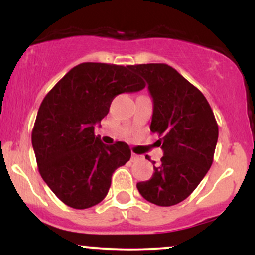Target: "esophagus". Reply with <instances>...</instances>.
Wrapping results in <instances>:
<instances>
[{
	"mask_svg": "<svg viewBox=\"0 0 255 255\" xmlns=\"http://www.w3.org/2000/svg\"><path fill=\"white\" fill-rule=\"evenodd\" d=\"M131 162H139V160L142 159V156H140V154H136V153H131Z\"/></svg>",
	"mask_w": 255,
	"mask_h": 255,
	"instance_id": "1",
	"label": "esophagus"
}]
</instances>
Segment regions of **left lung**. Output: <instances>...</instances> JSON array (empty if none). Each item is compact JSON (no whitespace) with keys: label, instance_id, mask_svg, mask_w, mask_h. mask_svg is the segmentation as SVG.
<instances>
[{"label":"left lung","instance_id":"obj_1","mask_svg":"<svg viewBox=\"0 0 255 255\" xmlns=\"http://www.w3.org/2000/svg\"><path fill=\"white\" fill-rule=\"evenodd\" d=\"M141 75L153 99L150 129L160 136L164 152L148 181L136 183L142 198L158 206H172L188 198L211 168L218 125L203 93L165 63L130 66Z\"/></svg>","mask_w":255,"mask_h":255}]
</instances>
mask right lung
<instances>
[{"label":"right lung","instance_id":"right-lung-1","mask_svg":"<svg viewBox=\"0 0 255 255\" xmlns=\"http://www.w3.org/2000/svg\"><path fill=\"white\" fill-rule=\"evenodd\" d=\"M144 81L130 66L85 62L67 73L43 99L32 130L38 170L54 194L73 209L107 197L111 176L130 158L126 142L105 145L95 125L120 93L136 92Z\"/></svg>","mask_w":255,"mask_h":255}]
</instances>
